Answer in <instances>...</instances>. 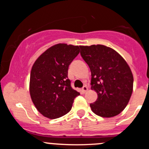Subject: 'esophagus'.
I'll return each mask as SVG.
<instances>
[{
    "label": "esophagus",
    "instance_id": "34e87169",
    "mask_svg": "<svg viewBox=\"0 0 149 149\" xmlns=\"http://www.w3.org/2000/svg\"><path fill=\"white\" fill-rule=\"evenodd\" d=\"M82 92L83 93H86L87 91V90H88V87L86 86H84L83 87H82Z\"/></svg>",
    "mask_w": 149,
    "mask_h": 149
}]
</instances>
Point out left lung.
I'll use <instances>...</instances> for the list:
<instances>
[{
	"label": "left lung",
	"mask_w": 149,
	"mask_h": 149,
	"mask_svg": "<svg viewBox=\"0 0 149 149\" xmlns=\"http://www.w3.org/2000/svg\"><path fill=\"white\" fill-rule=\"evenodd\" d=\"M81 55L91 72V88L97 101L90 104L94 113L111 118L125 108L131 97L133 76L126 61L110 47L102 45L79 46Z\"/></svg>",
	"instance_id": "1"
}]
</instances>
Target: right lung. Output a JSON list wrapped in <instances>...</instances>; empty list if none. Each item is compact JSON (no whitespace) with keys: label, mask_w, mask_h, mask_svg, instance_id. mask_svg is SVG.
Segmentation results:
<instances>
[{"label":"right lung","mask_w":149,"mask_h":149,"mask_svg":"<svg viewBox=\"0 0 149 149\" xmlns=\"http://www.w3.org/2000/svg\"><path fill=\"white\" fill-rule=\"evenodd\" d=\"M79 46L58 44L37 59L30 74L29 91L37 110L49 119H56L71 109L80 93L71 87L68 78L69 65L79 55Z\"/></svg>","instance_id":"1"}]
</instances>
